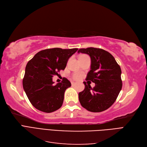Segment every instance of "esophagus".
<instances>
[{
	"instance_id": "34e87169",
	"label": "esophagus",
	"mask_w": 147,
	"mask_h": 147,
	"mask_svg": "<svg viewBox=\"0 0 147 147\" xmlns=\"http://www.w3.org/2000/svg\"><path fill=\"white\" fill-rule=\"evenodd\" d=\"M71 84H72V86H74V85H75V84H76V83H75V82H72V83H71Z\"/></svg>"
}]
</instances>
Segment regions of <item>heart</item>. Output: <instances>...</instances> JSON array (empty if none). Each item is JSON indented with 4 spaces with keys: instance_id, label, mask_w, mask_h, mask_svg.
<instances>
[{
    "instance_id": "1",
    "label": "heart",
    "mask_w": 147,
    "mask_h": 147,
    "mask_svg": "<svg viewBox=\"0 0 147 147\" xmlns=\"http://www.w3.org/2000/svg\"><path fill=\"white\" fill-rule=\"evenodd\" d=\"M82 77V75L80 74H75L73 75V78L74 80H78Z\"/></svg>"
}]
</instances>
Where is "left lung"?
<instances>
[{
	"label": "left lung",
	"instance_id": "left-lung-1",
	"mask_svg": "<svg viewBox=\"0 0 147 147\" xmlns=\"http://www.w3.org/2000/svg\"><path fill=\"white\" fill-rule=\"evenodd\" d=\"M78 53L91 57V70L86 80L96 84L92 88L84 82V90L79 92V101L83 107L91 112L108 109L116 100L122 88L121 70L114 57L100 48H81Z\"/></svg>",
	"mask_w": 147,
	"mask_h": 147
}]
</instances>
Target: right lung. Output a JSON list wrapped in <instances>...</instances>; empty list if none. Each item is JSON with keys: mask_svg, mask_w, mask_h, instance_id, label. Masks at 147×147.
Masks as SVG:
<instances>
[{"mask_svg": "<svg viewBox=\"0 0 147 147\" xmlns=\"http://www.w3.org/2000/svg\"><path fill=\"white\" fill-rule=\"evenodd\" d=\"M78 48L46 49L37 53L26 65L23 80L24 90L35 109L46 113L58 110L63 105L64 92L71 86L65 78L54 85L53 77L64 70L70 56Z\"/></svg>", "mask_w": 147, "mask_h": 147, "instance_id": "1", "label": "right lung"}]
</instances>
